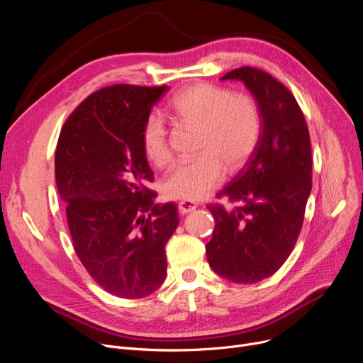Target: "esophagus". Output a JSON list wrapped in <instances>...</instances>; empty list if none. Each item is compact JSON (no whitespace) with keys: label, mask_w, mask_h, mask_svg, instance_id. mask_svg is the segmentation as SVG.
I'll list each match as a JSON object with an SVG mask.
<instances>
[{"label":"esophagus","mask_w":363,"mask_h":363,"mask_svg":"<svg viewBox=\"0 0 363 363\" xmlns=\"http://www.w3.org/2000/svg\"><path fill=\"white\" fill-rule=\"evenodd\" d=\"M197 207V204L194 201H179L178 203V208H179V213L181 215H186V213H191L194 208Z\"/></svg>","instance_id":"esophagus-1"}]
</instances>
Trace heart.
Returning <instances> with one entry per match:
<instances>
[{
	"label": "heart",
	"mask_w": 363,
	"mask_h": 363,
	"mask_svg": "<svg viewBox=\"0 0 363 363\" xmlns=\"http://www.w3.org/2000/svg\"><path fill=\"white\" fill-rule=\"evenodd\" d=\"M169 111L178 125L199 130L196 151L200 156L172 169L162 185L167 199H204L220 185L225 169L233 174L244 166L260 138V110L250 94L197 82L172 97ZM141 143L156 167L172 162L169 130L157 114L145 119Z\"/></svg>",
	"instance_id": "b5f03b06"
}]
</instances>
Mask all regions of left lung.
Returning a JSON list of instances; mask_svg holds the SVG:
<instances>
[{"label":"left lung","instance_id":"8db88e82","mask_svg":"<svg viewBox=\"0 0 363 363\" xmlns=\"http://www.w3.org/2000/svg\"><path fill=\"white\" fill-rule=\"evenodd\" d=\"M222 79H240L252 91L262 132L249 162L216 194L233 207L207 204L215 230L206 255L222 278L255 284L281 268L301 231L312 189L311 137L294 95L272 74L244 66Z\"/></svg>","mask_w":363,"mask_h":363}]
</instances>
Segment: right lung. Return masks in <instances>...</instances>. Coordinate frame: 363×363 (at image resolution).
Returning a JSON list of instances; mask_svg holds the SVG:
<instances>
[{
    "label": "right lung",
    "mask_w": 363,
    "mask_h": 363,
    "mask_svg": "<svg viewBox=\"0 0 363 363\" xmlns=\"http://www.w3.org/2000/svg\"><path fill=\"white\" fill-rule=\"evenodd\" d=\"M167 86L113 85L66 119L55 148V184L66 203L76 256L107 293L141 298L164 281V245L175 233V203L152 204L155 179L141 130Z\"/></svg>",
    "instance_id": "right-lung-1"
}]
</instances>
